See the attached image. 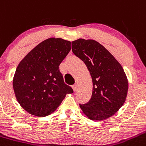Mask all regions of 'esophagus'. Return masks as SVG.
<instances>
[{
    "label": "esophagus",
    "instance_id": "esophagus-1",
    "mask_svg": "<svg viewBox=\"0 0 146 146\" xmlns=\"http://www.w3.org/2000/svg\"><path fill=\"white\" fill-rule=\"evenodd\" d=\"M72 88H73V91H74V92H76V89H77V85H76V84H75V85H73V86H72Z\"/></svg>",
    "mask_w": 146,
    "mask_h": 146
}]
</instances>
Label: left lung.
Here are the masks:
<instances>
[{"label": "left lung", "instance_id": "left-lung-1", "mask_svg": "<svg viewBox=\"0 0 146 146\" xmlns=\"http://www.w3.org/2000/svg\"><path fill=\"white\" fill-rule=\"evenodd\" d=\"M72 51L86 64L93 82L92 98L80 107L92 120L110 117L123 105L127 94L128 81L122 65L94 39L73 41Z\"/></svg>", "mask_w": 146, "mask_h": 146}]
</instances>
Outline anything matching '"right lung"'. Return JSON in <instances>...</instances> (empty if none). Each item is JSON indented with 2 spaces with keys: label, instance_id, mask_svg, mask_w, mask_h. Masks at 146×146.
<instances>
[{
  "label": "right lung",
  "instance_id": "add662e5",
  "mask_svg": "<svg viewBox=\"0 0 146 146\" xmlns=\"http://www.w3.org/2000/svg\"><path fill=\"white\" fill-rule=\"evenodd\" d=\"M71 50L70 41L49 38L36 45L16 68L13 88L18 102L29 114L45 117L55 111L73 88L64 83L59 65Z\"/></svg>",
  "mask_w": 146,
  "mask_h": 146
}]
</instances>
